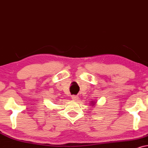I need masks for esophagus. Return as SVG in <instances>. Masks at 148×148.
Masks as SVG:
<instances>
[{"label": "esophagus", "instance_id": "obj_1", "mask_svg": "<svg viewBox=\"0 0 148 148\" xmlns=\"http://www.w3.org/2000/svg\"><path fill=\"white\" fill-rule=\"evenodd\" d=\"M78 96H77V95H72V99H73V100H78Z\"/></svg>", "mask_w": 148, "mask_h": 148}]
</instances>
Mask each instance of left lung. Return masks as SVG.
<instances>
[{
	"label": "left lung",
	"mask_w": 148,
	"mask_h": 148,
	"mask_svg": "<svg viewBox=\"0 0 148 148\" xmlns=\"http://www.w3.org/2000/svg\"><path fill=\"white\" fill-rule=\"evenodd\" d=\"M96 103H95V101H90V105H92V106H93V105H95V104Z\"/></svg>",
	"instance_id": "left-lung-1"
}]
</instances>
